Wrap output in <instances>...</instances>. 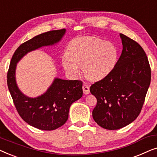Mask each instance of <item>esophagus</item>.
<instances>
[{
    "label": "esophagus",
    "instance_id": "obj_1",
    "mask_svg": "<svg viewBox=\"0 0 157 157\" xmlns=\"http://www.w3.org/2000/svg\"><path fill=\"white\" fill-rule=\"evenodd\" d=\"M83 94H89L90 93L89 86L86 84V83H83Z\"/></svg>",
    "mask_w": 157,
    "mask_h": 157
}]
</instances>
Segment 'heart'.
Here are the masks:
<instances>
[{
  "mask_svg": "<svg viewBox=\"0 0 157 157\" xmlns=\"http://www.w3.org/2000/svg\"><path fill=\"white\" fill-rule=\"evenodd\" d=\"M119 59V50L113 43L94 36L78 38L68 44L62 57L64 69L76 77L82 66L83 74L91 81H99L113 70Z\"/></svg>",
  "mask_w": 157,
  "mask_h": 157,
  "instance_id": "1",
  "label": "heart"
}]
</instances>
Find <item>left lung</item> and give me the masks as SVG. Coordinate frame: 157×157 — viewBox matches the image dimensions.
<instances>
[{
  "instance_id": "8db88e82",
  "label": "left lung",
  "mask_w": 157,
  "mask_h": 157,
  "mask_svg": "<svg viewBox=\"0 0 157 157\" xmlns=\"http://www.w3.org/2000/svg\"><path fill=\"white\" fill-rule=\"evenodd\" d=\"M119 36L123 50L115 68L90 87L97 99L93 119L109 130L119 129L136 119L151 82V68L144 49L124 34Z\"/></svg>"
}]
</instances>
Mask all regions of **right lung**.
<instances>
[{
    "label": "right lung",
    "instance_id": "1",
    "mask_svg": "<svg viewBox=\"0 0 157 157\" xmlns=\"http://www.w3.org/2000/svg\"><path fill=\"white\" fill-rule=\"evenodd\" d=\"M66 31L61 29L46 32L23 43L15 51L8 71V87L19 115L29 125L40 130H54L66 123L71 105L83 95V83L56 77L45 93L37 97H29L17 84V63L28 53L57 44Z\"/></svg>",
    "mask_w": 157,
    "mask_h": 157
}]
</instances>
